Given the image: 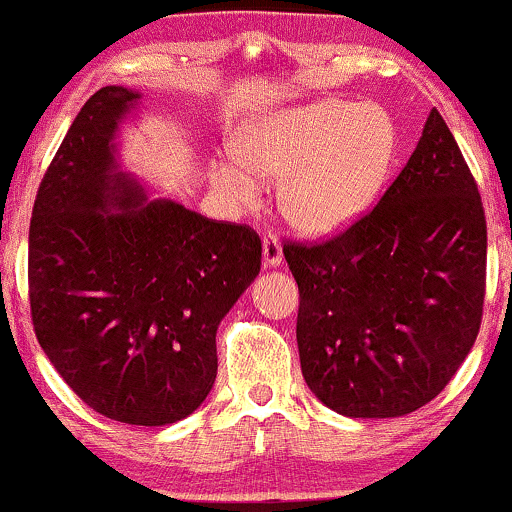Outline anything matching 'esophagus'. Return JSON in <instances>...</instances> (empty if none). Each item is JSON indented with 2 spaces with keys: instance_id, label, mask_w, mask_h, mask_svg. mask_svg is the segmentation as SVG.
I'll use <instances>...</instances> for the list:
<instances>
[{
  "instance_id": "34e87169",
  "label": "esophagus",
  "mask_w": 512,
  "mask_h": 512,
  "mask_svg": "<svg viewBox=\"0 0 512 512\" xmlns=\"http://www.w3.org/2000/svg\"><path fill=\"white\" fill-rule=\"evenodd\" d=\"M262 257H264V264H269V267H279L281 260H284V250H281L279 238H276L274 233H264Z\"/></svg>"
}]
</instances>
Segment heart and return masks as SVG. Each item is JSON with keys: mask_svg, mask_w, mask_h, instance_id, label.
Segmentation results:
<instances>
[{"mask_svg": "<svg viewBox=\"0 0 512 512\" xmlns=\"http://www.w3.org/2000/svg\"><path fill=\"white\" fill-rule=\"evenodd\" d=\"M395 154V125L378 105L325 98L276 110L245 127L237 158H216L209 175L228 202L250 204L262 178L281 182L284 219L308 236L342 231L383 185Z\"/></svg>", "mask_w": 512, "mask_h": 512, "instance_id": "obj_1", "label": "heart"}]
</instances>
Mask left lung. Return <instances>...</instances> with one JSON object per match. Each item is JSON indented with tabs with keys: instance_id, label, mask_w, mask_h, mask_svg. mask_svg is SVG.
<instances>
[{
	"instance_id": "1",
	"label": "left lung",
	"mask_w": 512,
	"mask_h": 512,
	"mask_svg": "<svg viewBox=\"0 0 512 512\" xmlns=\"http://www.w3.org/2000/svg\"><path fill=\"white\" fill-rule=\"evenodd\" d=\"M284 257L303 378L322 404L392 419L440 395L479 334L486 216L438 110L373 209L327 240H286Z\"/></svg>"
}]
</instances>
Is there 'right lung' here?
<instances>
[{
    "instance_id": "obj_1",
    "label": "right lung",
    "mask_w": 512,
    "mask_h": 512,
    "mask_svg": "<svg viewBox=\"0 0 512 512\" xmlns=\"http://www.w3.org/2000/svg\"><path fill=\"white\" fill-rule=\"evenodd\" d=\"M139 93L88 98L43 175L28 231L38 344L98 414L132 426L185 419L216 380V330L260 272V236L115 170L117 122Z\"/></svg>"
}]
</instances>
